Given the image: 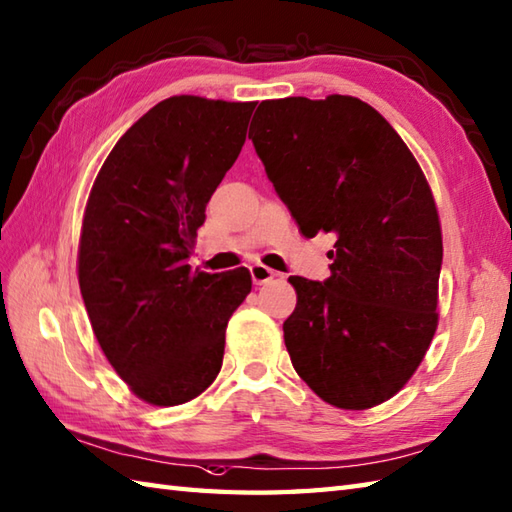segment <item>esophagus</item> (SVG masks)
Returning a JSON list of instances; mask_svg holds the SVG:
<instances>
[{"label":"esophagus","mask_w":512,"mask_h":512,"mask_svg":"<svg viewBox=\"0 0 512 512\" xmlns=\"http://www.w3.org/2000/svg\"><path fill=\"white\" fill-rule=\"evenodd\" d=\"M250 277H253V284L262 286V284H268L270 279H275L277 273L273 268H268L264 264H253V266H250Z\"/></svg>","instance_id":"esophagus-1"}]
</instances>
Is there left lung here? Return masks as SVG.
Segmentation results:
<instances>
[{
	"label": "left lung",
	"instance_id": "obj_1",
	"mask_svg": "<svg viewBox=\"0 0 512 512\" xmlns=\"http://www.w3.org/2000/svg\"><path fill=\"white\" fill-rule=\"evenodd\" d=\"M248 138L301 235L336 239L328 279H288L292 367L334 407H376L405 387L438 328L429 182L396 129L354 96L262 101Z\"/></svg>",
	"mask_w": 512,
	"mask_h": 512
}]
</instances>
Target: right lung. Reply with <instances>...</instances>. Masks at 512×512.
<instances>
[{"mask_svg":"<svg viewBox=\"0 0 512 512\" xmlns=\"http://www.w3.org/2000/svg\"><path fill=\"white\" fill-rule=\"evenodd\" d=\"M257 103L171 96L138 118L94 180L79 286L107 361L149 405L189 402L220 374L246 268L191 270L217 184L244 147Z\"/></svg>","mask_w":512,"mask_h":512,"instance_id":"1","label":"right lung"}]
</instances>
